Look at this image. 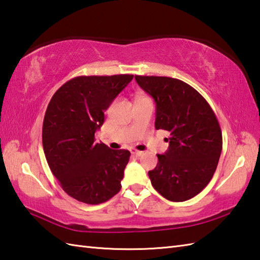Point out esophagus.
<instances>
[{"label":"esophagus","mask_w":260,"mask_h":260,"mask_svg":"<svg viewBox=\"0 0 260 260\" xmlns=\"http://www.w3.org/2000/svg\"><path fill=\"white\" fill-rule=\"evenodd\" d=\"M131 153L133 154V155H135V156H141V155H143V152H142V151L135 150V148H131Z\"/></svg>","instance_id":"esophagus-1"}]
</instances>
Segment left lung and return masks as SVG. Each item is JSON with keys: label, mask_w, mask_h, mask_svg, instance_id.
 I'll list each match as a JSON object with an SVG mask.
<instances>
[{"label": "left lung", "mask_w": 260, "mask_h": 260, "mask_svg": "<svg viewBox=\"0 0 260 260\" xmlns=\"http://www.w3.org/2000/svg\"><path fill=\"white\" fill-rule=\"evenodd\" d=\"M156 104L155 128L170 133L169 148L148 171L152 185L174 202L199 194L211 181L222 150V133L212 108L200 92L180 79L135 76Z\"/></svg>", "instance_id": "1"}]
</instances>
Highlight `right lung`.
<instances>
[{
  "label": "right lung",
  "mask_w": 260,
  "mask_h": 260,
  "mask_svg": "<svg viewBox=\"0 0 260 260\" xmlns=\"http://www.w3.org/2000/svg\"><path fill=\"white\" fill-rule=\"evenodd\" d=\"M133 75L79 76L54 92L46 110L42 145L63 191L87 204L108 201L119 192L131 153L95 142L109 105Z\"/></svg>",
  "instance_id": "add662e5"
}]
</instances>
